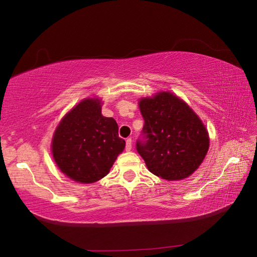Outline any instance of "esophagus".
<instances>
[{"label":"esophagus","mask_w":257,"mask_h":257,"mask_svg":"<svg viewBox=\"0 0 257 257\" xmlns=\"http://www.w3.org/2000/svg\"><path fill=\"white\" fill-rule=\"evenodd\" d=\"M132 147H133V141H132V138H128L127 141H125V151H130L132 150Z\"/></svg>","instance_id":"esophagus-1"}]
</instances>
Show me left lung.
Wrapping results in <instances>:
<instances>
[{"label": "left lung", "instance_id": "left-lung-1", "mask_svg": "<svg viewBox=\"0 0 257 257\" xmlns=\"http://www.w3.org/2000/svg\"><path fill=\"white\" fill-rule=\"evenodd\" d=\"M144 118L136 149L153 175L182 180L193 175L210 146V138L199 116L176 95L160 92L139 99Z\"/></svg>", "mask_w": 257, "mask_h": 257}]
</instances>
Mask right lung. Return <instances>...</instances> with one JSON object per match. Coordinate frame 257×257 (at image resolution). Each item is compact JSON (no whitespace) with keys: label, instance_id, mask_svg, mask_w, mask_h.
Instances as JSON below:
<instances>
[{"label":"right lung","instance_id":"1","mask_svg":"<svg viewBox=\"0 0 257 257\" xmlns=\"http://www.w3.org/2000/svg\"><path fill=\"white\" fill-rule=\"evenodd\" d=\"M118 123L102 115L99 98H85L72 107L56 127L52 154L64 175L81 184L105 177L125 142L118 135Z\"/></svg>","mask_w":257,"mask_h":257}]
</instances>
